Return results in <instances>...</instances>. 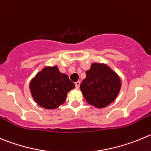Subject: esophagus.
Listing matches in <instances>:
<instances>
[{
  "mask_svg": "<svg viewBox=\"0 0 151 151\" xmlns=\"http://www.w3.org/2000/svg\"><path fill=\"white\" fill-rule=\"evenodd\" d=\"M80 81H77V82L75 83L76 88H80Z\"/></svg>",
  "mask_w": 151,
  "mask_h": 151,
  "instance_id": "obj_1",
  "label": "esophagus"
}]
</instances>
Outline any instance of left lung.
I'll return each instance as SVG.
<instances>
[{
    "label": "left lung",
    "instance_id": "8db88e82",
    "mask_svg": "<svg viewBox=\"0 0 151 151\" xmlns=\"http://www.w3.org/2000/svg\"><path fill=\"white\" fill-rule=\"evenodd\" d=\"M86 74V77L80 88L88 104L102 109L116 99L120 92L122 80L109 66L94 63Z\"/></svg>",
    "mask_w": 151,
    "mask_h": 151
}]
</instances>
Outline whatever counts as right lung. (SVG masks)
<instances>
[{"label": "right lung", "mask_w": 151, "mask_h": 151, "mask_svg": "<svg viewBox=\"0 0 151 151\" xmlns=\"http://www.w3.org/2000/svg\"><path fill=\"white\" fill-rule=\"evenodd\" d=\"M31 95L41 107L55 109L64 104L68 92L75 86L68 76L60 71L58 66H45L29 83Z\"/></svg>", "instance_id": "obj_1"}]
</instances>
